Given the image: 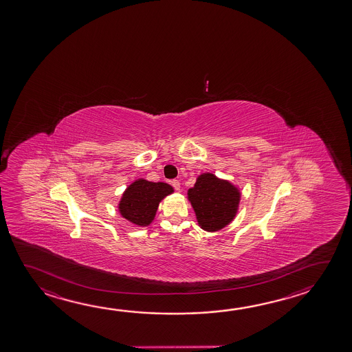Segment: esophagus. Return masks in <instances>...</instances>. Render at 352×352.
Wrapping results in <instances>:
<instances>
[{"mask_svg": "<svg viewBox=\"0 0 352 352\" xmlns=\"http://www.w3.org/2000/svg\"><path fill=\"white\" fill-rule=\"evenodd\" d=\"M172 185H173V188L175 190H180V182H179V180H177V179L172 180Z\"/></svg>", "mask_w": 352, "mask_h": 352, "instance_id": "obj_1", "label": "esophagus"}]
</instances>
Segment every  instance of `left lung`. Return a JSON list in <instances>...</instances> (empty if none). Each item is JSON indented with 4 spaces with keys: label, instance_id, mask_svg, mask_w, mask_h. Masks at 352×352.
<instances>
[{
    "label": "left lung",
    "instance_id": "obj_1",
    "mask_svg": "<svg viewBox=\"0 0 352 352\" xmlns=\"http://www.w3.org/2000/svg\"><path fill=\"white\" fill-rule=\"evenodd\" d=\"M188 200L195 211L199 226L208 232H215L234 220L241 192L231 182L217 178L215 174L203 173L188 190Z\"/></svg>",
    "mask_w": 352,
    "mask_h": 352
}]
</instances>
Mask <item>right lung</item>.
Returning <instances> with one entry per match:
<instances>
[{
	"instance_id": "add662e5",
	"label": "right lung",
	"mask_w": 352,
	"mask_h": 352,
	"mask_svg": "<svg viewBox=\"0 0 352 352\" xmlns=\"http://www.w3.org/2000/svg\"><path fill=\"white\" fill-rule=\"evenodd\" d=\"M174 192L167 183H153L140 178L131 183L118 203V211L127 221L140 228H146L155 220L160 203Z\"/></svg>"
}]
</instances>
